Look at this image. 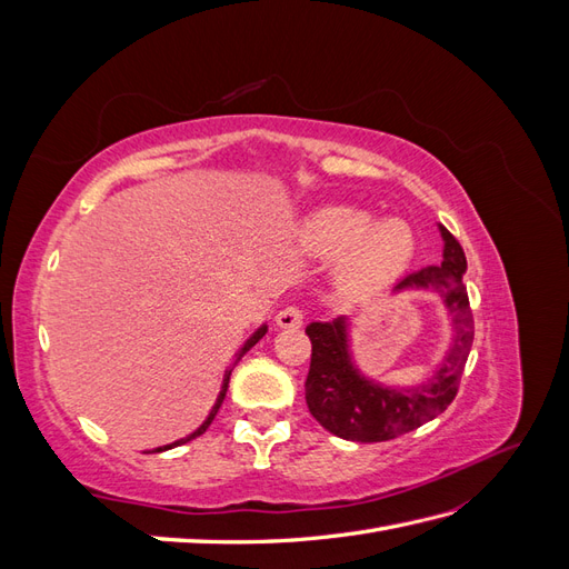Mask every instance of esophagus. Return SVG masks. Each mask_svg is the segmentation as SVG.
Returning <instances> with one entry per match:
<instances>
[{"mask_svg":"<svg viewBox=\"0 0 569 569\" xmlns=\"http://www.w3.org/2000/svg\"><path fill=\"white\" fill-rule=\"evenodd\" d=\"M274 322H278L282 330H297V327L303 325V311L299 306H287L278 316H274Z\"/></svg>","mask_w":569,"mask_h":569,"instance_id":"obj_1","label":"esophagus"}]
</instances>
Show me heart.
Listing matches in <instances>:
<instances>
[{
  "label": "heart",
  "mask_w": 569,
  "mask_h": 569,
  "mask_svg": "<svg viewBox=\"0 0 569 569\" xmlns=\"http://www.w3.org/2000/svg\"><path fill=\"white\" fill-rule=\"evenodd\" d=\"M303 244L318 256H337V280L351 291L393 282L416 256V234L401 218L372 220L363 209L330 203L303 222Z\"/></svg>",
  "instance_id": "obj_1"
}]
</instances>
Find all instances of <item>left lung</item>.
Segmentation results:
<instances>
[{"label":"left lung","instance_id":"1","mask_svg":"<svg viewBox=\"0 0 569 569\" xmlns=\"http://www.w3.org/2000/svg\"><path fill=\"white\" fill-rule=\"evenodd\" d=\"M439 232L443 239V261L406 274L393 287V291H437L449 308L453 341L432 380L408 389L377 385L353 366L347 318L306 327V335L313 343L311 370L306 377V403L311 416L335 437L360 443L389 441L435 420L456 399L475 339V320L468 289L462 282V274L468 270L465 251L443 226H439Z\"/></svg>","mask_w":569,"mask_h":569}]
</instances>
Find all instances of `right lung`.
Segmentation results:
<instances>
[{"label": "right lung", "instance_id": "add662e5", "mask_svg": "<svg viewBox=\"0 0 569 569\" xmlns=\"http://www.w3.org/2000/svg\"><path fill=\"white\" fill-rule=\"evenodd\" d=\"M268 332V327L266 325H261V327H258V330L247 339V343H244V347L242 349H239V353H237V360L239 358H242L251 347H253V343H258V339H263V335ZM237 360H234V363H237ZM230 375H232V370H228L226 372V377H222V389H220V393H218V399H216V406L211 408V412H209V418H206L203 422H201V427L199 429H194V432L192 435H187L184 439H178V441H173V443H168V446H159V449H153L151 453H161V451H168V449H176V446H180V443H187V441H192V439H197L199 435H203L206 432V429H209V425L213 422V418H216V412H218V408L222 406V399H226V391H228V385H230Z\"/></svg>", "mask_w": 569, "mask_h": 569}]
</instances>
